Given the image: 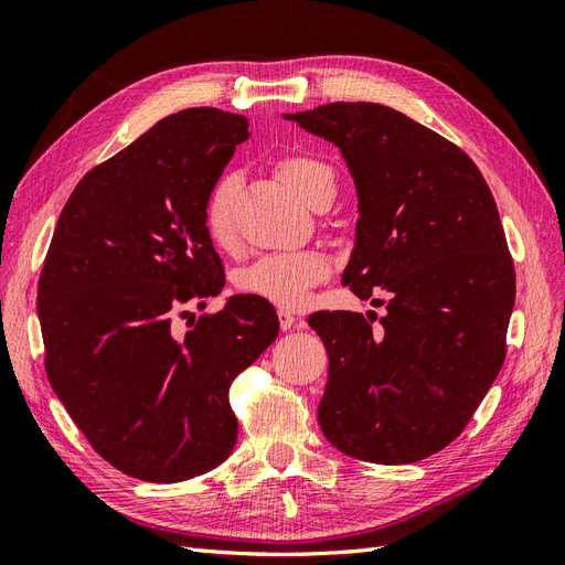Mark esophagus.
I'll return each instance as SVG.
<instances>
[{
	"mask_svg": "<svg viewBox=\"0 0 565 565\" xmlns=\"http://www.w3.org/2000/svg\"><path fill=\"white\" fill-rule=\"evenodd\" d=\"M278 320H280V328H282V332H289V330H299V328H303V320H301V318H297L295 313L285 311V309H280V311H278Z\"/></svg>",
	"mask_w": 565,
	"mask_h": 565,
	"instance_id": "obj_1",
	"label": "esophagus"
}]
</instances>
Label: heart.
<instances>
[{
    "label": "heart",
    "mask_w": 565,
    "mask_h": 565,
    "mask_svg": "<svg viewBox=\"0 0 565 565\" xmlns=\"http://www.w3.org/2000/svg\"><path fill=\"white\" fill-rule=\"evenodd\" d=\"M278 174L306 204H309L320 185L334 183L332 167L311 156H287L278 164ZM237 188H241L237 174H224L214 183L207 207H204V226H207L210 237L218 247H226L233 241V207ZM328 256L316 249L270 254L245 268L237 285L247 295L262 297L280 306V309H299L309 301L311 287L328 276Z\"/></svg>",
    "instance_id": "1"
}]
</instances>
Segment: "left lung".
Wrapping results in <instances>:
<instances>
[{"instance_id": "1", "label": "left lung", "mask_w": 565, "mask_h": 565, "mask_svg": "<svg viewBox=\"0 0 565 565\" xmlns=\"http://www.w3.org/2000/svg\"><path fill=\"white\" fill-rule=\"evenodd\" d=\"M339 148L358 198L351 259L341 273L363 313L320 311L328 349L320 429L337 450L409 465L452 443L504 363L516 276L498 204L467 152L380 104L285 113Z\"/></svg>"}]
</instances>
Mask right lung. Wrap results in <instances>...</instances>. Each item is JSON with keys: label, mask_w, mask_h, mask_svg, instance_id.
<instances>
[{"label": "right lung", "mask_w": 565, "mask_h": 565, "mask_svg": "<svg viewBox=\"0 0 565 565\" xmlns=\"http://www.w3.org/2000/svg\"><path fill=\"white\" fill-rule=\"evenodd\" d=\"M247 125L216 108L160 119L77 183L51 237L38 289L49 384L94 450L141 481L228 459V388L280 330L266 299L233 295L174 332L177 311L226 285L204 207Z\"/></svg>", "instance_id": "obj_1"}]
</instances>
